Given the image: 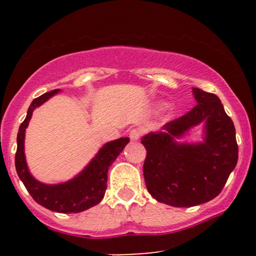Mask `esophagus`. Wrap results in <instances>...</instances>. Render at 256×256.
<instances>
[{
	"label": "esophagus",
	"mask_w": 256,
	"mask_h": 256,
	"mask_svg": "<svg viewBox=\"0 0 256 256\" xmlns=\"http://www.w3.org/2000/svg\"><path fill=\"white\" fill-rule=\"evenodd\" d=\"M142 132H143L142 128H132V130H130V132H128V137H130L131 140H137L138 138L142 136Z\"/></svg>",
	"instance_id": "1"
}]
</instances>
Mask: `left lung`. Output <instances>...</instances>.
Instances as JSON below:
<instances>
[{"mask_svg": "<svg viewBox=\"0 0 256 256\" xmlns=\"http://www.w3.org/2000/svg\"><path fill=\"white\" fill-rule=\"evenodd\" d=\"M192 92L198 104L192 110L164 125V132H152L140 140L146 149V189L172 207H192L216 198L238 160L234 125L218 96L198 88ZM202 121L206 122L204 142H175L174 138Z\"/></svg>", "mask_w": 256, "mask_h": 256, "instance_id": "8db88e82", "label": "left lung"}]
</instances>
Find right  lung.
Instances as JSON below:
<instances>
[{
    "label": "right lung",
    "mask_w": 256,
    "mask_h": 256,
    "mask_svg": "<svg viewBox=\"0 0 256 256\" xmlns=\"http://www.w3.org/2000/svg\"><path fill=\"white\" fill-rule=\"evenodd\" d=\"M58 91L60 89H55L50 92L43 94L40 98H34L28 107V116L22 122L18 132L16 168L20 180L24 183L26 190L38 204L52 212L79 213L100 204L104 198L107 189L108 168L116 161L125 146L130 142V140L128 137H122L104 144L89 165L85 167L84 171L70 182L56 185H46L36 180L28 172L26 165L24 152L25 130L34 108L44 104Z\"/></svg>",
    "instance_id": "add662e5"
}]
</instances>
